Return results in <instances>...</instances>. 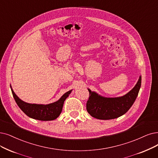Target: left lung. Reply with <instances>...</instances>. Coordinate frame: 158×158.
Segmentation results:
<instances>
[{"instance_id": "left-lung-1", "label": "left lung", "mask_w": 158, "mask_h": 158, "mask_svg": "<svg viewBox=\"0 0 158 158\" xmlns=\"http://www.w3.org/2000/svg\"><path fill=\"white\" fill-rule=\"evenodd\" d=\"M141 84L140 76L137 83L125 95L115 98H107L99 95L89 89V97L87 101L86 109L93 117L101 120L116 118L127 113L134 103Z\"/></svg>"}]
</instances>
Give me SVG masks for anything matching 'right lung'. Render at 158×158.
I'll list each match as a JSON object with an SVG mask.
<instances>
[{
	"label": "right lung",
	"instance_id": "obj_1",
	"mask_svg": "<svg viewBox=\"0 0 158 158\" xmlns=\"http://www.w3.org/2000/svg\"><path fill=\"white\" fill-rule=\"evenodd\" d=\"M14 98L20 109L30 118L40 121H52L57 118L61 113L64 101L72 91L70 90L65 93L58 101L49 104H29L24 102L19 98L11 89Z\"/></svg>",
	"mask_w": 158,
	"mask_h": 158
}]
</instances>
